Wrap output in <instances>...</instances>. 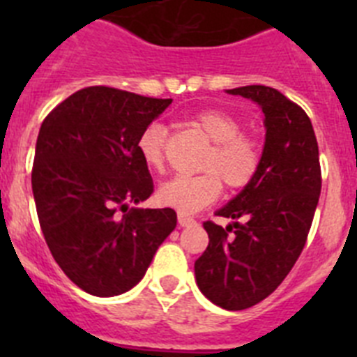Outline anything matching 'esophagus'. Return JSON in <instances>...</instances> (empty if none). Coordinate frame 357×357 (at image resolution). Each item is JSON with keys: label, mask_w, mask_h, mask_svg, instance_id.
<instances>
[{"label": "esophagus", "mask_w": 357, "mask_h": 357, "mask_svg": "<svg viewBox=\"0 0 357 357\" xmlns=\"http://www.w3.org/2000/svg\"><path fill=\"white\" fill-rule=\"evenodd\" d=\"M195 220L191 216H185V214H178V225L181 227H189L193 225Z\"/></svg>", "instance_id": "obj_1"}]
</instances>
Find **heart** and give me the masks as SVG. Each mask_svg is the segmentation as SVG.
<instances>
[{
	"instance_id": "heart-1",
	"label": "heart",
	"mask_w": 357,
	"mask_h": 357,
	"mask_svg": "<svg viewBox=\"0 0 357 357\" xmlns=\"http://www.w3.org/2000/svg\"><path fill=\"white\" fill-rule=\"evenodd\" d=\"M195 125L213 141L202 175H176L157 191V200L181 214H195L211 206L222 193V179L229 188H245L261 166V146L250 135L241 134V123L223 110H202L193 118ZM168 130L160 123H151L141 132L137 151L148 168L159 169L164 162Z\"/></svg>"
}]
</instances>
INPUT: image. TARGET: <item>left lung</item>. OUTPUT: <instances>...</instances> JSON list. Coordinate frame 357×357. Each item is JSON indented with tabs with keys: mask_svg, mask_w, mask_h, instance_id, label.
Instances as JSON below:
<instances>
[{
	"mask_svg": "<svg viewBox=\"0 0 357 357\" xmlns=\"http://www.w3.org/2000/svg\"><path fill=\"white\" fill-rule=\"evenodd\" d=\"M227 93L263 110L264 146L254 178L216 211L232 222L204 223L209 245L195 261V277L213 304L241 311L275 291L298 259L320 198L321 173L317 135L301 107L266 85Z\"/></svg>",
	"mask_w": 357,
	"mask_h": 357,
	"instance_id": "1",
	"label": "left lung"
}]
</instances>
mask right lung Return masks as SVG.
Returning a JSON list of instances; mask_svg holds the SVG:
<instances>
[{"label":"right lung","instance_id":"obj_1","mask_svg":"<svg viewBox=\"0 0 357 357\" xmlns=\"http://www.w3.org/2000/svg\"><path fill=\"white\" fill-rule=\"evenodd\" d=\"M172 102L96 85L40 125L31 169L40 229L62 272L91 295L134 288L176 227L169 207H130L153 193L137 139Z\"/></svg>","mask_w":357,"mask_h":357}]
</instances>
